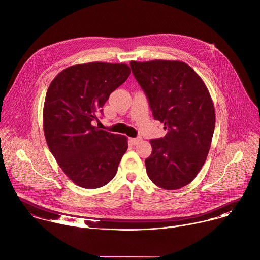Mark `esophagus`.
I'll use <instances>...</instances> for the list:
<instances>
[{
    "instance_id": "1",
    "label": "esophagus",
    "mask_w": 260,
    "mask_h": 260,
    "mask_svg": "<svg viewBox=\"0 0 260 260\" xmlns=\"http://www.w3.org/2000/svg\"><path fill=\"white\" fill-rule=\"evenodd\" d=\"M140 141H141V138H133V139H131V143L134 144V145L138 144Z\"/></svg>"
}]
</instances>
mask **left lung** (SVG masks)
<instances>
[{
	"label": "left lung",
	"mask_w": 260,
	"mask_h": 260,
	"mask_svg": "<svg viewBox=\"0 0 260 260\" xmlns=\"http://www.w3.org/2000/svg\"><path fill=\"white\" fill-rule=\"evenodd\" d=\"M132 71L167 135L151 140L146 159L151 181L165 190L191 183L203 167L215 128V108L207 86L187 63L178 60L131 61Z\"/></svg>",
	"instance_id": "8db88e82"
}]
</instances>
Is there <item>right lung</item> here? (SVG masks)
Returning <instances> with one entry per match:
<instances>
[{"mask_svg":"<svg viewBox=\"0 0 260 260\" xmlns=\"http://www.w3.org/2000/svg\"><path fill=\"white\" fill-rule=\"evenodd\" d=\"M125 63L72 65L50 83L43 107V129L50 152L77 186L96 189L110 182L127 150V138L92 124L110 93L129 76Z\"/></svg>","mask_w":260,"mask_h":260,"instance_id":"1","label":"right lung"}]
</instances>
